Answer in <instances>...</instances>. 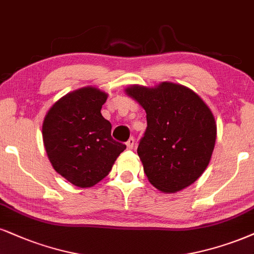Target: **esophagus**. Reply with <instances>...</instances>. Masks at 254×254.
Segmentation results:
<instances>
[{"mask_svg":"<svg viewBox=\"0 0 254 254\" xmlns=\"http://www.w3.org/2000/svg\"><path fill=\"white\" fill-rule=\"evenodd\" d=\"M126 145H127L128 149H132L134 145H135V140H134V137H129V140L126 142Z\"/></svg>","mask_w":254,"mask_h":254,"instance_id":"esophagus-1","label":"esophagus"}]
</instances>
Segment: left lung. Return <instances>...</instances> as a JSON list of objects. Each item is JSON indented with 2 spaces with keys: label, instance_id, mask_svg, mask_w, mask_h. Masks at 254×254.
Returning a JSON list of instances; mask_svg holds the SVG:
<instances>
[{
  "label": "left lung",
  "instance_id": "left-lung-1",
  "mask_svg": "<svg viewBox=\"0 0 254 254\" xmlns=\"http://www.w3.org/2000/svg\"><path fill=\"white\" fill-rule=\"evenodd\" d=\"M126 93L147 114L137 155L149 183L166 193L192 185L214 149L217 125L211 109L193 90L172 82L154 88L134 84Z\"/></svg>",
  "mask_w": 254,
  "mask_h": 254
}]
</instances>
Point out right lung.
I'll list each match as a JSON object with an SVG mask.
<instances>
[{"label": "right lung", "mask_w": 254, "mask_h": 254, "mask_svg": "<svg viewBox=\"0 0 254 254\" xmlns=\"http://www.w3.org/2000/svg\"><path fill=\"white\" fill-rule=\"evenodd\" d=\"M107 94L95 87L68 93L47 113L42 126L49 161L74 186L92 187L107 177L126 145L112 137L101 114Z\"/></svg>", "instance_id": "add662e5"}]
</instances>
